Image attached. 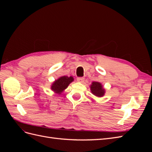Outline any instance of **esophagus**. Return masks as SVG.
Masks as SVG:
<instances>
[{"mask_svg":"<svg viewBox=\"0 0 152 152\" xmlns=\"http://www.w3.org/2000/svg\"><path fill=\"white\" fill-rule=\"evenodd\" d=\"M77 80L78 82H84L85 79L84 77H78Z\"/></svg>","mask_w":152,"mask_h":152,"instance_id":"1","label":"esophagus"}]
</instances>
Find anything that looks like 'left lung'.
Instances as JSON below:
<instances>
[{"instance_id": "left-lung-1", "label": "left lung", "mask_w": 152, "mask_h": 152, "mask_svg": "<svg viewBox=\"0 0 152 152\" xmlns=\"http://www.w3.org/2000/svg\"><path fill=\"white\" fill-rule=\"evenodd\" d=\"M91 91L94 95L98 97H102L104 94V90L99 82H93L91 86Z\"/></svg>"}]
</instances>
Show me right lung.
Wrapping results in <instances>:
<instances>
[{
    "label": "right lung",
    "mask_w": 152,
    "mask_h": 152,
    "mask_svg": "<svg viewBox=\"0 0 152 152\" xmlns=\"http://www.w3.org/2000/svg\"><path fill=\"white\" fill-rule=\"evenodd\" d=\"M73 81L72 77H68L67 76H63L59 78L58 80L55 81L51 86V89L56 92L58 94H61V92L65 90L68 85Z\"/></svg>",
    "instance_id": "obj_1"
}]
</instances>
